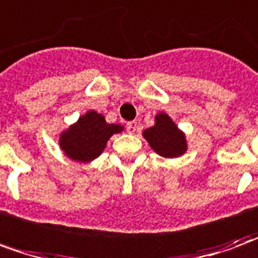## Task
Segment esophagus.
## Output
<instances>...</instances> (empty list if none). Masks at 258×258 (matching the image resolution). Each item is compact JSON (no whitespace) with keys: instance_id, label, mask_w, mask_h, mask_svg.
<instances>
[{"instance_id":"1","label":"esophagus","mask_w":258,"mask_h":258,"mask_svg":"<svg viewBox=\"0 0 258 258\" xmlns=\"http://www.w3.org/2000/svg\"><path fill=\"white\" fill-rule=\"evenodd\" d=\"M127 130H128L130 134H136L137 131H138V124H137V121H130L127 124Z\"/></svg>"}]
</instances>
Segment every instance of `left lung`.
<instances>
[{
  "label": "left lung",
  "instance_id": "1",
  "mask_svg": "<svg viewBox=\"0 0 258 258\" xmlns=\"http://www.w3.org/2000/svg\"><path fill=\"white\" fill-rule=\"evenodd\" d=\"M154 120V125L143 131V137L154 151L164 158H178L188 151L185 133L179 130L168 113L159 111Z\"/></svg>",
  "mask_w": 258,
  "mask_h": 258
}]
</instances>
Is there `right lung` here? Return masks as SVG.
Instances as JSON below:
<instances>
[{
    "label": "right lung",
    "instance_id": "obj_1",
    "mask_svg": "<svg viewBox=\"0 0 258 258\" xmlns=\"http://www.w3.org/2000/svg\"><path fill=\"white\" fill-rule=\"evenodd\" d=\"M121 124H110L104 115L94 110H87L66 130L59 134V148L75 162H90L99 158L106 148L107 141L122 133Z\"/></svg>",
    "mask_w": 258,
    "mask_h": 258
}]
</instances>
